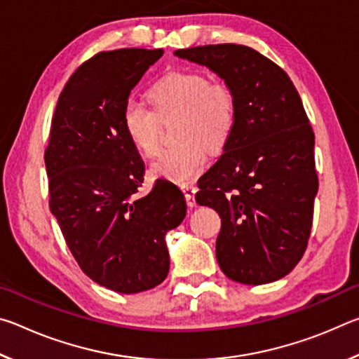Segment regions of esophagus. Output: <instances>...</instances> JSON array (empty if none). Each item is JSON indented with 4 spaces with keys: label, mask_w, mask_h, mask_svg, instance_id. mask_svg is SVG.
Listing matches in <instances>:
<instances>
[{
    "label": "esophagus",
    "mask_w": 359,
    "mask_h": 359,
    "mask_svg": "<svg viewBox=\"0 0 359 359\" xmlns=\"http://www.w3.org/2000/svg\"><path fill=\"white\" fill-rule=\"evenodd\" d=\"M182 190H184L188 208H193V205L196 204V201H194V194H196L198 188L194 187V185H191V184H185V185H182Z\"/></svg>",
    "instance_id": "esophagus-1"
}]
</instances>
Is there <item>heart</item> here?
<instances>
[{"instance_id": "obj_1", "label": "heart", "mask_w": 359, "mask_h": 359, "mask_svg": "<svg viewBox=\"0 0 359 359\" xmlns=\"http://www.w3.org/2000/svg\"><path fill=\"white\" fill-rule=\"evenodd\" d=\"M155 112L136 98L126 100L121 125L133 145L145 156L161 150L160 118L179 115V144L166 150L151 166L154 172L174 182L191 180L208 161V150L218 151L233 136L238 100L224 82H210L201 72H172L150 88Z\"/></svg>"}]
</instances>
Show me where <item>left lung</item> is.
<instances>
[{
	"label": "left lung",
	"mask_w": 359,
	"mask_h": 359,
	"mask_svg": "<svg viewBox=\"0 0 359 359\" xmlns=\"http://www.w3.org/2000/svg\"><path fill=\"white\" fill-rule=\"evenodd\" d=\"M234 90L236 128L218 161L198 182L196 201L222 218L217 261L245 285L278 280L307 248L318 191L315 136L287 72L252 47L180 48Z\"/></svg>",
	"instance_id": "1"
}]
</instances>
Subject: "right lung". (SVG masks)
I'll use <instances>...</instances> for the list:
<instances>
[{"label": "right lung", "instance_id": "right-lung-1", "mask_svg": "<svg viewBox=\"0 0 359 359\" xmlns=\"http://www.w3.org/2000/svg\"><path fill=\"white\" fill-rule=\"evenodd\" d=\"M163 48L96 53L66 82L44 154L48 208L77 264L117 293H141L165 280V236L185 218L184 193L156 179L137 194L145 166L121 125V109Z\"/></svg>", "mask_w": 359, "mask_h": 359}]
</instances>
